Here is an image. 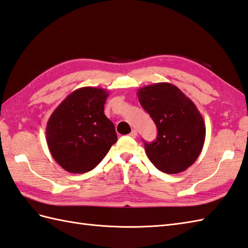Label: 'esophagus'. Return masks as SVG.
I'll return each mask as SVG.
<instances>
[{
    "instance_id": "34e87169",
    "label": "esophagus",
    "mask_w": 248,
    "mask_h": 248,
    "mask_svg": "<svg viewBox=\"0 0 248 248\" xmlns=\"http://www.w3.org/2000/svg\"><path fill=\"white\" fill-rule=\"evenodd\" d=\"M129 136L132 137V138H135L137 136V131L136 130H132V132L129 134Z\"/></svg>"
}]
</instances>
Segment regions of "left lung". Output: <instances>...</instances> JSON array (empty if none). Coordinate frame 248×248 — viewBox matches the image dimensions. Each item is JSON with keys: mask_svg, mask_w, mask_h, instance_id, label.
Segmentation results:
<instances>
[{"mask_svg": "<svg viewBox=\"0 0 248 248\" xmlns=\"http://www.w3.org/2000/svg\"><path fill=\"white\" fill-rule=\"evenodd\" d=\"M137 96L157 128L156 140L145 142L150 162L168 174L189 168L201 154L206 136L204 119L193 101L168 82L143 86Z\"/></svg>", "mask_w": 248, "mask_h": 248, "instance_id": "8db88e82", "label": "left lung"}]
</instances>
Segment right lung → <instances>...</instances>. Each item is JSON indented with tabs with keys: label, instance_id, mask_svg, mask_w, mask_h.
<instances>
[{
	"label": "right lung",
	"instance_id": "1",
	"mask_svg": "<svg viewBox=\"0 0 248 248\" xmlns=\"http://www.w3.org/2000/svg\"><path fill=\"white\" fill-rule=\"evenodd\" d=\"M108 93L84 86L68 95L51 113L46 142L51 156L71 173H84L99 164L117 141L103 108Z\"/></svg>",
	"mask_w": 248,
	"mask_h": 248
}]
</instances>
